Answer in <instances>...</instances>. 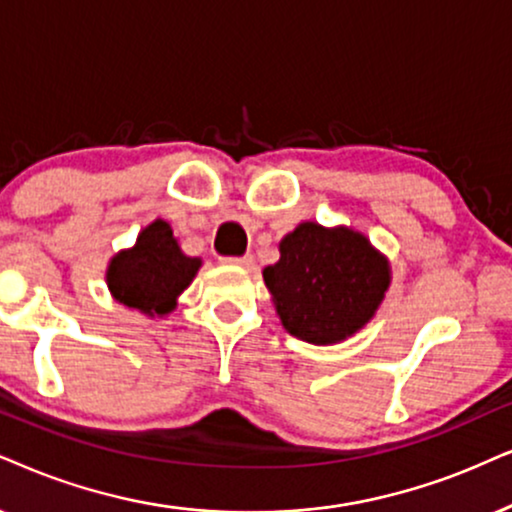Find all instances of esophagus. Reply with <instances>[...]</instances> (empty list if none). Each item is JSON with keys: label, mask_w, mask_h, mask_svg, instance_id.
<instances>
[{"label": "esophagus", "mask_w": 512, "mask_h": 512, "mask_svg": "<svg viewBox=\"0 0 512 512\" xmlns=\"http://www.w3.org/2000/svg\"><path fill=\"white\" fill-rule=\"evenodd\" d=\"M224 262L231 264V267H241V269H248V271L255 269V257H252V255H245V257H226Z\"/></svg>", "instance_id": "obj_1"}]
</instances>
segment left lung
I'll return each instance as SVG.
<instances>
[{"label": "left lung", "mask_w": 512, "mask_h": 512, "mask_svg": "<svg viewBox=\"0 0 512 512\" xmlns=\"http://www.w3.org/2000/svg\"><path fill=\"white\" fill-rule=\"evenodd\" d=\"M262 271L271 302L290 335L309 345H338L357 335L383 304L390 260L352 226L302 222L278 243Z\"/></svg>", "instance_id": "8db88e82"}]
</instances>
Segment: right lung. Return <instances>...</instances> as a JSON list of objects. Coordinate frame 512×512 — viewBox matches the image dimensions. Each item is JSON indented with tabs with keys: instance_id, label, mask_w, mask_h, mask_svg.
I'll return each mask as SVG.
<instances>
[{
	"instance_id": "obj_1",
	"label": "right lung",
	"mask_w": 512,
	"mask_h": 512,
	"mask_svg": "<svg viewBox=\"0 0 512 512\" xmlns=\"http://www.w3.org/2000/svg\"><path fill=\"white\" fill-rule=\"evenodd\" d=\"M200 267L203 260L186 255L172 226L158 217L139 231L132 248L111 257L106 283L115 302L155 319L177 309L179 295L191 286Z\"/></svg>"
}]
</instances>
